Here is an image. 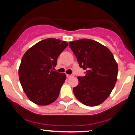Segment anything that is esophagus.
I'll use <instances>...</instances> for the list:
<instances>
[{"instance_id": "esophagus-1", "label": "esophagus", "mask_w": 135, "mask_h": 135, "mask_svg": "<svg viewBox=\"0 0 135 135\" xmlns=\"http://www.w3.org/2000/svg\"><path fill=\"white\" fill-rule=\"evenodd\" d=\"M73 76H74V74H66V77H67V78H70V77H73Z\"/></svg>"}]
</instances>
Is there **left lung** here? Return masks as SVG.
<instances>
[{
  "label": "left lung",
  "mask_w": 135,
  "mask_h": 135,
  "mask_svg": "<svg viewBox=\"0 0 135 135\" xmlns=\"http://www.w3.org/2000/svg\"><path fill=\"white\" fill-rule=\"evenodd\" d=\"M86 75L78 77L79 84L73 91L84 105L94 107L109 97L117 79L118 65L107 47L93 40L83 38L69 42Z\"/></svg>",
  "instance_id": "8db88e82"
}]
</instances>
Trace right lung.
Segmentation results:
<instances>
[{"mask_svg":"<svg viewBox=\"0 0 135 135\" xmlns=\"http://www.w3.org/2000/svg\"><path fill=\"white\" fill-rule=\"evenodd\" d=\"M67 46L65 41L49 38L38 42L24 54L18 74L23 91L33 103L47 105L58 98L66 75L51 69Z\"/></svg>","mask_w":135,"mask_h":135,"instance_id":"1","label":"right lung"}]
</instances>
